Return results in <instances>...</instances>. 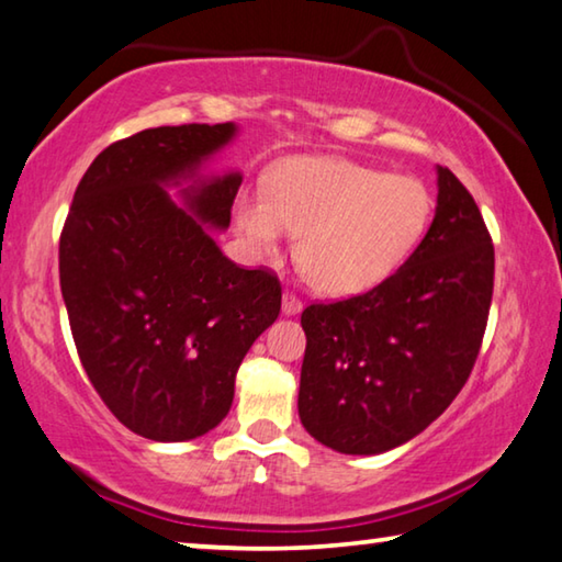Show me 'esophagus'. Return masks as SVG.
<instances>
[{"label":"esophagus","mask_w":562,"mask_h":562,"mask_svg":"<svg viewBox=\"0 0 562 562\" xmlns=\"http://www.w3.org/2000/svg\"><path fill=\"white\" fill-rule=\"evenodd\" d=\"M303 308V303H301V299L296 296V293L293 291H283V314H299V311Z\"/></svg>","instance_id":"esophagus-1"}]
</instances>
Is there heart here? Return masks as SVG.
<instances>
[{"instance_id": "b5f03b06", "label": "heart", "mask_w": 562, "mask_h": 562, "mask_svg": "<svg viewBox=\"0 0 562 562\" xmlns=\"http://www.w3.org/2000/svg\"><path fill=\"white\" fill-rule=\"evenodd\" d=\"M434 206V194L416 177L299 156L271 173L269 194L241 199L238 226L266 256L301 232L296 259L311 286L351 296L379 286L406 263L428 232Z\"/></svg>"}]
</instances>
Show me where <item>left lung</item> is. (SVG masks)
<instances>
[{
    "label": "left lung",
    "instance_id": "left-lung-1",
    "mask_svg": "<svg viewBox=\"0 0 562 562\" xmlns=\"http://www.w3.org/2000/svg\"><path fill=\"white\" fill-rule=\"evenodd\" d=\"M495 248L456 173L411 259L379 286L303 308L299 416L318 443L383 453L428 428L471 375L488 326Z\"/></svg>",
    "mask_w": 562,
    "mask_h": 562
}]
</instances>
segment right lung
<instances>
[{
    "instance_id": "obj_1",
    "label": "right lung",
    "mask_w": 562,
    "mask_h": 562,
    "mask_svg": "<svg viewBox=\"0 0 562 562\" xmlns=\"http://www.w3.org/2000/svg\"><path fill=\"white\" fill-rule=\"evenodd\" d=\"M234 124L156 126L109 144L81 177L59 236V281L91 385L136 436L191 440L226 418L251 344L281 311L271 269L218 251L238 173L191 189L189 211L161 183L194 177Z\"/></svg>"
}]
</instances>
